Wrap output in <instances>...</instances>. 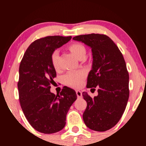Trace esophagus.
<instances>
[{
	"label": "esophagus",
	"mask_w": 146,
	"mask_h": 146,
	"mask_svg": "<svg viewBox=\"0 0 146 146\" xmlns=\"http://www.w3.org/2000/svg\"><path fill=\"white\" fill-rule=\"evenodd\" d=\"M76 94L77 96H78V98H82V93L80 90H76Z\"/></svg>",
	"instance_id": "1"
}]
</instances>
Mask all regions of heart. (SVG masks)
I'll return each instance as SVG.
<instances>
[{
	"instance_id": "heart-1",
	"label": "heart",
	"mask_w": 146,
	"mask_h": 146,
	"mask_svg": "<svg viewBox=\"0 0 146 146\" xmlns=\"http://www.w3.org/2000/svg\"><path fill=\"white\" fill-rule=\"evenodd\" d=\"M68 49L78 59L84 58L86 55V48L80 43H72L68 46ZM51 63L56 70L59 68V53L57 51L52 53ZM86 77V73L83 70L78 71H69L64 75L63 82L68 86L73 88H80L82 86Z\"/></svg>"
}]
</instances>
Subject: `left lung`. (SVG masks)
<instances>
[{
	"label": "left lung",
	"instance_id": "obj_1",
	"mask_svg": "<svg viewBox=\"0 0 146 146\" xmlns=\"http://www.w3.org/2000/svg\"><path fill=\"white\" fill-rule=\"evenodd\" d=\"M91 48L93 67L87 79V88L98 95L91 98L86 92L87 102L83 119L88 128L104 132L115 126L123 115L129 98V74L121 52L106 35L91 33L73 38Z\"/></svg>",
	"mask_w": 146,
	"mask_h": 146
}]
</instances>
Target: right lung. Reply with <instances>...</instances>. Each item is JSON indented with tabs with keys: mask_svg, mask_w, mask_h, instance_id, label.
Returning <instances> with one entry per match:
<instances>
[{
	"mask_svg": "<svg viewBox=\"0 0 146 146\" xmlns=\"http://www.w3.org/2000/svg\"><path fill=\"white\" fill-rule=\"evenodd\" d=\"M71 36H46L33 42L25 51L19 67L18 88L22 110L35 130L52 134L64 128L70 107L77 99L75 91L64 86L60 94L51 93L56 72L51 56Z\"/></svg>",
	"mask_w": 146,
	"mask_h": 146,
	"instance_id": "add662e5",
	"label": "right lung"
}]
</instances>
